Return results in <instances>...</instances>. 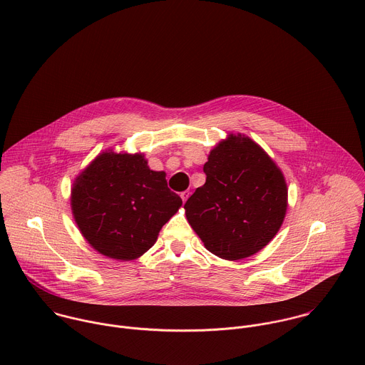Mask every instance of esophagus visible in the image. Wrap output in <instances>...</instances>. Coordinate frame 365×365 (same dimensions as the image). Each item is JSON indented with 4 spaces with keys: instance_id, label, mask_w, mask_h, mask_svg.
Instances as JSON below:
<instances>
[{
    "instance_id": "obj_1",
    "label": "esophagus",
    "mask_w": 365,
    "mask_h": 365,
    "mask_svg": "<svg viewBox=\"0 0 365 365\" xmlns=\"http://www.w3.org/2000/svg\"><path fill=\"white\" fill-rule=\"evenodd\" d=\"M190 196V192L189 190H185V192H182L180 193V197H182V200H183V203L187 200V197Z\"/></svg>"
}]
</instances>
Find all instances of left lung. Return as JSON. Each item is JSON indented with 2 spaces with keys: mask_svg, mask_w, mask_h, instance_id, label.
<instances>
[{
  "mask_svg": "<svg viewBox=\"0 0 365 365\" xmlns=\"http://www.w3.org/2000/svg\"><path fill=\"white\" fill-rule=\"evenodd\" d=\"M206 182L185 203L205 248L226 261L245 259L278 233L288 207L284 173L245 135L229 133L209 153Z\"/></svg>",
  "mask_w": 365,
  "mask_h": 365,
  "instance_id": "obj_1",
  "label": "left lung"
}]
</instances>
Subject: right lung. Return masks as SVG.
Wrapping results in <instances>:
<instances>
[{
	"label": "right lung",
	"mask_w": 365,
	"mask_h": 365,
	"mask_svg": "<svg viewBox=\"0 0 365 365\" xmlns=\"http://www.w3.org/2000/svg\"><path fill=\"white\" fill-rule=\"evenodd\" d=\"M74 220L98 254L135 261L148 252L182 199L168 187L166 173L152 170L143 153H100L74 180Z\"/></svg>",
	"instance_id": "right-lung-1"
}]
</instances>
